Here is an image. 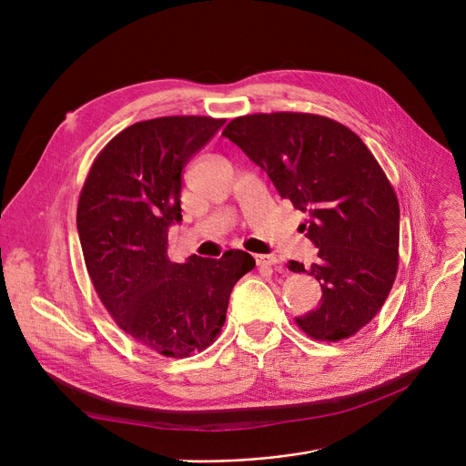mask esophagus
<instances>
[{"instance_id":"esophagus-1","label":"esophagus","mask_w":466,"mask_h":466,"mask_svg":"<svg viewBox=\"0 0 466 466\" xmlns=\"http://www.w3.org/2000/svg\"><path fill=\"white\" fill-rule=\"evenodd\" d=\"M255 260H257V266H276L279 262L276 255H257Z\"/></svg>"}]
</instances>
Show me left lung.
<instances>
[{
  "mask_svg": "<svg viewBox=\"0 0 466 466\" xmlns=\"http://www.w3.org/2000/svg\"><path fill=\"white\" fill-rule=\"evenodd\" d=\"M223 136L308 215L302 228L319 258L309 268L289 260V270L313 276L323 297L297 325L315 339L353 336L380 311L399 268L400 209L378 160L355 132L309 113L238 116Z\"/></svg>",
  "mask_w": 466,
  "mask_h": 466,
  "instance_id": "obj_1",
  "label": "left lung"
}]
</instances>
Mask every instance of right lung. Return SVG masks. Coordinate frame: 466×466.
I'll use <instances>...</instances> for the list:
<instances>
[{
    "label": "right lung",
    "instance_id": "add662e5",
    "mask_svg": "<svg viewBox=\"0 0 466 466\" xmlns=\"http://www.w3.org/2000/svg\"><path fill=\"white\" fill-rule=\"evenodd\" d=\"M225 125L211 116H160L115 136L94 160L77 206V230L94 289L116 325L166 357L206 350L225 325L236 281L255 258L171 262L181 171Z\"/></svg>",
    "mask_w": 466,
    "mask_h": 466
}]
</instances>
